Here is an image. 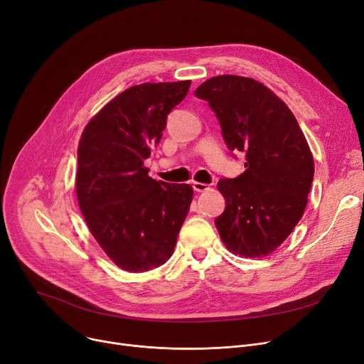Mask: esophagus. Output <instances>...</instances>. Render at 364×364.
Instances as JSON below:
<instances>
[{
  "instance_id": "obj_1",
  "label": "esophagus",
  "mask_w": 364,
  "mask_h": 364,
  "mask_svg": "<svg viewBox=\"0 0 364 364\" xmlns=\"http://www.w3.org/2000/svg\"><path fill=\"white\" fill-rule=\"evenodd\" d=\"M192 186H193V188H195V192H198V193L206 192V190L209 188V186L205 184V183H193Z\"/></svg>"
}]
</instances>
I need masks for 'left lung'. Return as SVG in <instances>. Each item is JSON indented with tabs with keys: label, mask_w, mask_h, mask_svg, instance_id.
Segmentation results:
<instances>
[{
	"label": "left lung",
	"mask_w": 364,
	"mask_h": 364,
	"mask_svg": "<svg viewBox=\"0 0 364 364\" xmlns=\"http://www.w3.org/2000/svg\"><path fill=\"white\" fill-rule=\"evenodd\" d=\"M215 112L223 139L245 155V171L223 178L225 199L215 218L228 251L259 258L272 254L301 220L314 177V161L291 109L264 84L221 75L195 91Z\"/></svg>",
	"instance_id": "1"
}]
</instances>
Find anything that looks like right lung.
Returning <instances> with one entry per match:
<instances>
[{
  "mask_svg": "<svg viewBox=\"0 0 364 364\" xmlns=\"http://www.w3.org/2000/svg\"><path fill=\"white\" fill-rule=\"evenodd\" d=\"M190 84L134 85L95 114L81 136L78 203L91 235L122 270L147 272L174 252L193 188L153 180L143 162Z\"/></svg>",
  "mask_w": 364,
  "mask_h": 364,
  "instance_id": "right-lung-1",
  "label": "right lung"
}]
</instances>
